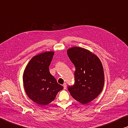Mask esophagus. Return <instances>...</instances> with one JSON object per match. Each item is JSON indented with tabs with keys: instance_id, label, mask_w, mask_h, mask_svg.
Segmentation results:
<instances>
[{
	"instance_id": "1",
	"label": "esophagus",
	"mask_w": 128,
	"mask_h": 128,
	"mask_svg": "<svg viewBox=\"0 0 128 128\" xmlns=\"http://www.w3.org/2000/svg\"><path fill=\"white\" fill-rule=\"evenodd\" d=\"M63 87H64V89L66 90V83H64V84H63Z\"/></svg>"
}]
</instances>
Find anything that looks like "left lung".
<instances>
[{
    "mask_svg": "<svg viewBox=\"0 0 128 128\" xmlns=\"http://www.w3.org/2000/svg\"><path fill=\"white\" fill-rule=\"evenodd\" d=\"M69 59L76 67L75 83L68 90L76 101L86 104L94 100L102 90L104 72L98 57L90 50L74 46L67 50Z\"/></svg>",
    "mask_w": 128,
    "mask_h": 128,
    "instance_id": "1",
    "label": "left lung"
}]
</instances>
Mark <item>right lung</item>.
Instances as JSON below:
<instances>
[{
  "label": "right lung",
  "instance_id": "1",
  "mask_svg": "<svg viewBox=\"0 0 128 128\" xmlns=\"http://www.w3.org/2000/svg\"><path fill=\"white\" fill-rule=\"evenodd\" d=\"M54 52L34 56L26 66L23 74L24 86L27 96L36 104L45 106L52 102L63 87L49 72Z\"/></svg>",
  "mask_w": 128,
  "mask_h": 128
}]
</instances>
